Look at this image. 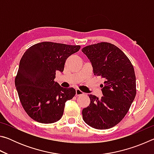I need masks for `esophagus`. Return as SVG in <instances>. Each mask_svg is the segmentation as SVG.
<instances>
[{
    "mask_svg": "<svg viewBox=\"0 0 154 154\" xmlns=\"http://www.w3.org/2000/svg\"><path fill=\"white\" fill-rule=\"evenodd\" d=\"M84 93H83L82 91H81L79 89H76V95L77 96H80V95H83Z\"/></svg>",
    "mask_w": 154,
    "mask_h": 154,
    "instance_id": "obj_1",
    "label": "esophagus"
}]
</instances>
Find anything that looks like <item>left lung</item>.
Here are the masks:
<instances>
[{
    "label": "left lung",
    "instance_id": "8db88e82",
    "mask_svg": "<svg viewBox=\"0 0 154 154\" xmlns=\"http://www.w3.org/2000/svg\"><path fill=\"white\" fill-rule=\"evenodd\" d=\"M94 74L105 79L103 96L90 94V103L82 110L83 119L96 129H109L119 123L128 111L137 94L134 67L123 51L113 44L101 42L85 47Z\"/></svg>",
    "mask_w": 154,
    "mask_h": 154
}]
</instances>
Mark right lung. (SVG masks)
Instances as JSON below:
<instances>
[{
  "label": "right lung",
  "instance_id": "add662e5",
  "mask_svg": "<svg viewBox=\"0 0 154 154\" xmlns=\"http://www.w3.org/2000/svg\"><path fill=\"white\" fill-rule=\"evenodd\" d=\"M80 48L41 42L25 51L15 84L23 108L34 120L51 124L62 118L65 103L74 97L76 91L72 88H62L54 82L56 72H63L66 59Z\"/></svg>",
  "mask_w": 154,
  "mask_h": 154
}]
</instances>
